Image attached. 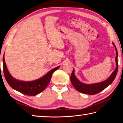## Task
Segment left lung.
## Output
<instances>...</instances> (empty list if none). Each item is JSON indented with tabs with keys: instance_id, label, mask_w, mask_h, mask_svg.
<instances>
[{
	"instance_id": "8db88e82",
	"label": "left lung",
	"mask_w": 123,
	"mask_h": 123,
	"mask_svg": "<svg viewBox=\"0 0 123 123\" xmlns=\"http://www.w3.org/2000/svg\"><path fill=\"white\" fill-rule=\"evenodd\" d=\"M113 46L115 47L116 48V68L115 70L113 71L112 74L109 77L106 81L104 82H100V83H95V84H86L81 83L79 80L77 79V78L75 77L74 74V69H73L72 73L70 76V81L71 83H72L74 87L76 89V90L79 91V92L86 93V94L88 95H95L97 93H99L100 91L103 90L104 89H105L107 86H108L109 85L112 83L113 80L116 78V75H117L118 68V52L117 50L116 49L115 44L113 42H112Z\"/></svg>"
}]
</instances>
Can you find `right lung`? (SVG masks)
Returning a JSON list of instances; mask_svg holds the SVG:
<instances>
[{
	"label": "right lung",
	"instance_id": "obj_1",
	"mask_svg": "<svg viewBox=\"0 0 123 123\" xmlns=\"http://www.w3.org/2000/svg\"><path fill=\"white\" fill-rule=\"evenodd\" d=\"M3 71L6 81L14 90L27 96H35L41 92L47 86L55 71L57 70L60 66L55 68L49 71L41 79L31 82L21 81L15 80L9 73L3 56Z\"/></svg>",
	"mask_w": 123,
	"mask_h": 123
}]
</instances>
